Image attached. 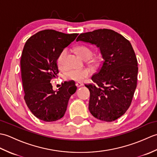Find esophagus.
Here are the masks:
<instances>
[{
	"instance_id": "1",
	"label": "esophagus",
	"mask_w": 157,
	"mask_h": 157,
	"mask_svg": "<svg viewBox=\"0 0 157 157\" xmlns=\"http://www.w3.org/2000/svg\"><path fill=\"white\" fill-rule=\"evenodd\" d=\"M75 85H76L77 87H80V86H83V84H82V83H80V82H77Z\"/></svg>"
}]
</instances>
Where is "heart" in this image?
<instances>
[{
    "instance_id": "obj_1",
    "label": "heart",
    "mask_w": 157,
    "mask_h": 157,
    "mask_svg": "<svg viewBox=\"0 0 157 157\" xmlns=\"http://www.w3.org/2000/svg\"><path fill=\"white\" fill-rule=\"evenodd\" d=\"M75 51L84 60H88L92 57V51L88 46L86 45H79L76 46ZM69 54L67 48H63L60 52L57 63L61 69H65L67 67V58ZM96 59H93V61H96ZM91 74L90 70L86 68L78 69H69L65 73V78L69 80H73L76 82H82L86 78H88Z\"/></svg>"
}]
</instances>
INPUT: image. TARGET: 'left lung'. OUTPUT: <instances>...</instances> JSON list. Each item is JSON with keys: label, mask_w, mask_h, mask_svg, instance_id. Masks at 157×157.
I'll return each instance as SVG.
<instances>
[{"label": "left lung", "mask_w": 157, "mask_h": 157, "mask_svg": "<svg viewBox=\"0 0 157 157\" xmlns=\"http://www.w3.org/2000/svg\"><path fill=\"white\" fill-rule=\"evenodd\" d=\"M76 40L96 45L103 58L92 77L96 85H85L90 93V111L101 121H115L129 109L137 86L138 61L131 43L119 33L105 28L82 33Z\"/></svg>", "instance_id": "obj_1"}]
</instances>
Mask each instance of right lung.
<instances>
[{"label":"right lung","instance_id":"obj_1","mask_svg":"<svg viewBox=\"0 0 157 157\" xmlns=\"http://www.w3.org/2000/svg\"><path fill=\"white\" fill-rule=\"evenodd\" d=\"M78 34H65L55 29H44L26 41L21 54V72L24 100L33 115L46 122L55 121L64 116L69 98L77 87L70 83L75 91H70L69 82L54 91L51 79L57 78L58 56Z\"/></svg>","mask_w":157,"mask_h":157}]
</instances>
